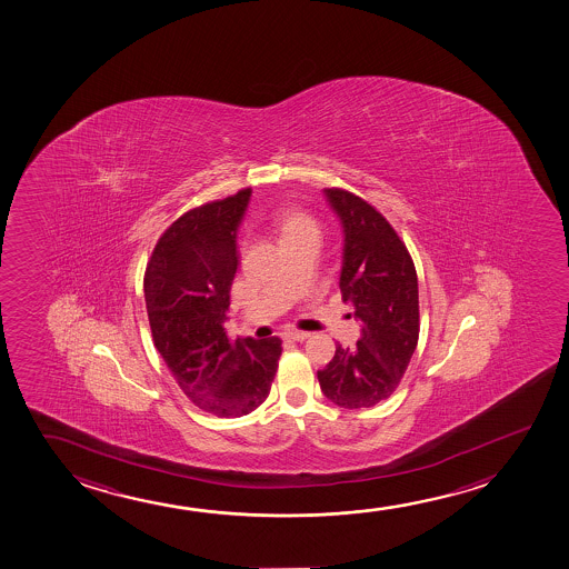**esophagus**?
Returning <instances> with one entry per match:
<instances>
[{
    "label": "esophagus",
    "mask_w": 569,
    "mask_h": 569,
    "mask_svg": "<svg viewBox=\"0 0 569 569\" xmlns=\"http://www.w3.org/2000/svg\"><path fill=\"white\" fill-rule=\"evenodd\" d=\"M283 338H286V340H293V342H303V340L309 338V332H301V330H289V332L283 335Z\"/></svg>",
    "instance_id": "1"
}]
</instances>
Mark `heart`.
<instances>
[{"label":"heart","mask_w":569,"mask_h":569,"mask_svg":"<svg viewBox=\"0 0 569 569\" xmlns=\"http://www.w3.org/2000/svg\"><path fill=\"white\" fill-rule=\"evenodd\" d=\"M272 226L288 249L296 247L299 242H317L319 244L320 234H322L319 219L301 208H288V210L273 213Z\"/></svg>","instance_id":"obj_1"}]
</instances>
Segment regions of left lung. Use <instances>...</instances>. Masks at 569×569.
Masks as SVG:
<instances>
[{
  "instance_id": "8db88e82",
  "label": "left lung",
  "mask_w": 569,
  "mask_h": 569,
  "mask_svg": "<svg viewBox=\"0 0 569 569\" xmlns=\"http://www.w3.org/2000/svg\"><path fill=\"white\" fill-rule=\"evenodd\" d=\"M325 196L342 223L340 291L361 338L353 348L336 343L317 377L330 402L371 408L397 390L418 346V276L405 242L371 203L342 188H325Z\"/></svg>"
}]
</instances>
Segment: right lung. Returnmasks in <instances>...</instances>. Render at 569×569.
Segmentation results:
<instances>
[{"mask_svg":"<svg viewBox=\"0 0 569 569\" xmlns=\"http://www.w3.org/2000/svg\"><path fill=\"white\" fill-rule=\"evenodd\" d=\"M252 190L203 203L172 223L151 252L143 293L153 343L203 412L241 418L270 395L281 340H229L223 322L239 266L237 231Z\"/></svg>","mask_w":569,"mask_h":569,"instance_id":"obj_1","label":"right lung"}]
</instances>
